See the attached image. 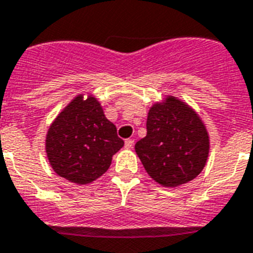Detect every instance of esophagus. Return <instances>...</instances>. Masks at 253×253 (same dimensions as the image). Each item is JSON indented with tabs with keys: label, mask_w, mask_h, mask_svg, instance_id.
I'll return each instance as SVG.
<instances>
[{
	"label": "esophagus",
	"mask_w": 253,
	"mask_h": 253,
	"mask_svg": "<svg viewBox=\"0 0 253 253\" xmlns=\"http://www.w3.org/2000/svg\"><path fill=\"white\" fill-rule=\"evenodd\" d=\"M132 145H133V139H126V141H125V147L132 148Z\"/></svg>",
	"instance_id": "esophagus-1"
}]
</instances>
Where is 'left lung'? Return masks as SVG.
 <instances>
[{"label":"left lung","mask_w":253,"mask_h":253,"mask_svg":"<svg viewBox=\"0 0 253 253\" xmlns=\"http://www.w3.org/2000/svg\"><path fill=\"white\" fill-rule=\"evenodd\" d=\"M135 152L148 175L164 187H178L195 179L209 155V135L190 105L166 96L148 112L147 135Z\"/></svg>","instance_id":"left-lung-1"}]
</instances>
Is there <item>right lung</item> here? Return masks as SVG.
<instances>
[{"label": "right lung", "instance_id": "1", "mask_svg": "<svg viewBox=\"0 0 253 253\" xmlns=\"http://www.w3.org/2000/svg\"><path fill=\"white\" fill-rule=\"evenodd\" d=\"M123 145L117 127L106 118L93 94L73 98L53 121L45 140L53 170L77 184L100 178Z\"/></svg>", "mask_w": 253, "mask_h": 253}]
</instances>
